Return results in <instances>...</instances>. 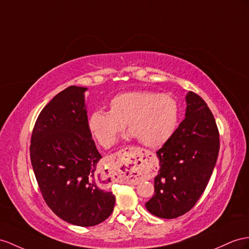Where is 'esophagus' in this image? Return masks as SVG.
I'll return each mask as SVG.
<instances>
[{
	"label": "esophagus",
	"instance_id": "34e87169",
	"mask_svg": "<svg viewBox=\"0 0 249 249\" xmlns=\"http://www.w3.org/2000/svg\"><path fill=\"white\" fill-rule=\"evenodd\" d=\"M114 157L118 180L135 179L147 170L150 152L139 147H129L120 150Z\"/></svg>",
	"mask_w": 249,
	"mask_h": 249
}]
</instances>
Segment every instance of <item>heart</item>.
Instances as JSON below:
<instances>
[{
    "instance_id": "1",
    "label": "heart",
    "mask_w": 249,
    "mask_h": 249,
    "mask_svg": "<svg viewBox=\"0 0 249 249\" xmlns=\"http://www.w3.org/2000/svg\"><path fill=\"white\" fill-rule=\"evenodd\" d=\"M179 116V105L169 94L127 91L110 100L109 111H92L87 125L92 137L104 147L117 141L127 124L132 138L147 147L158 148L173 137Z\"/></svg>"
}]
</instances>
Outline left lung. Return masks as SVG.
Returning <instances> with one entry per match:
<instances>
[{"mask_svg": "<svg viewBox=\"0 0 249 249\" xmlns=\"http://www.w3.org/2000/svg\"><path fill=\"white\" fill-rule=\"evenodd\" d=\"M186 104L185 119L157 151L160 168L155 178V195L145 205L159 218H178L196 205L219 155V130L205 101L189 91Z\"/></svg>", "mask_w": 249, "mask_h": 249, "instance_id": "1", "label": "left lung"}]
</instances>
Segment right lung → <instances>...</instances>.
Instances as JSON below:
<instances>
[{
    "label": "right lung",
    "mask_w": 249,
    "mask_h": 249,
    "mask_svg": "<svg viewBox=\"0 0 249 249\" xmlns=\"http://www.w3.org/2000/svg\"><path fill=\"white\" fill-rule=\"evenodd\" d=\"M85 87L69 86L43 108L31 135L30 160L48 207L70 224L94 226L113 212L116 196L103 188L87 125Z\"/></svg>",
    "instance_id": "add662e5"
}]
</instances>
